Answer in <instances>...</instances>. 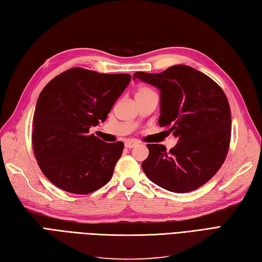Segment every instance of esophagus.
<instances>
[{
    "label": "esophagus",
    "instance_id": "34e87169",
    "mask_svg": "<svg viewBox=\"0 0 262 262\" xmlns=\"http://www.w3.org/2000/svg\"><path fill=\"white\" fill-rule=\"evenodd\" d=\"M137 144L138 143L136 141H133V139H128V141L125 142V147L126 148H133V147H135Z\"/></svg>",
    "mask_w": 262,
    "mask_h": 262
}]
</instances>
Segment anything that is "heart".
Here are the masks:
<instances>
[{
    "label": "heart",
    "mask_w": 262,
    "mask_h": 262,
    "mask_svg": "<svg viewBox=\"0 0 262 262\" xmlns=\"http://www.w3.org/2000/svg\"><path fill=\"white\" fill-rule=\"evenodd\" d=\"M148 91H151V90H150V89H148V88H139V89H138V91H137V94L148 93Z\"/></svg>",
    "instance_id": "obj_1"
}]
</instances>
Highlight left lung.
I'll list each match as a JSON object with an SVG mask.
<instances>
[{"label": "left lung", "mask_w": 262, "mask_h": 262, "mask_svg": "<svg viewBox=\"0 0 262 262\" xmlns=\"http://www.w3.org/2000/svg\"><path fill=\"white\" fill-rule=\"evenodd\" d=\"M133 79L160 90L159 124L178 138L166 150L147 144L142 163L146 176L167 191L185 193L205 184L226 160L231 138V113L223 90L202 72L176 64L160 74L135 72Z\"/></svg>", "instance_id": "left-lung-1"}]
</instances>
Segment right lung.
<instances>
[{
    "label": "right lung",
    "instance_id": "1",
    "mask_svg": "<svg viewBox=\"0 0 262 262\" xmlns=\"http://www.w3.org/2000/svg\"><path fill=\"white\" fill-rule=\"evenodd\" d=\"M130 76L72 68L42 89L32 121L35 159L47 179L61 190L88 194L112 179L124 144L105 143L91 126L105 121Z\"/></svg>",
    "mask_w": 262,
    "mask_h": 262
}]
</instances>
